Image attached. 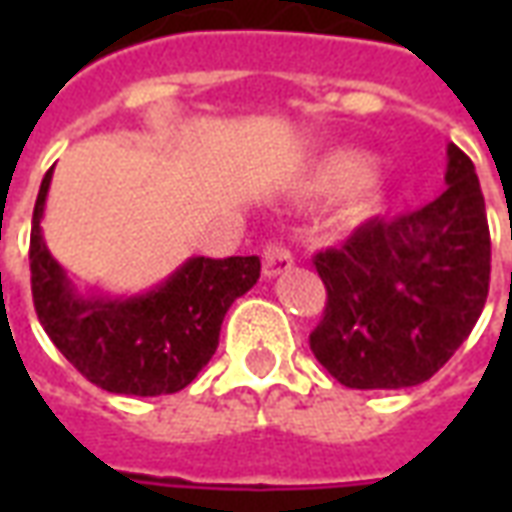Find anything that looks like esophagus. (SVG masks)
<instances>
[{"label": "esophagus", "instance_id": "34e87169", "mask_svg": "<svg viewBox=\"0 0 512 512\" xmlns=\"http://www.w3.org/2000/svg\"><path fill=\"white\" fill-rule=\"evenodd\" d=\"M293 266V252L285 244H266L263 249V274L268 279L279 277L282 271Z\"/></svg>", "mask_w": 512, "mask_h": 512}]
</instances>
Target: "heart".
Listing matches in <instances>:
<instances>
[{
	"label": "heart",
	"instance_id": "b5f03b06",
	"mask_svg": "<svg viewBox=\"0 0 512 512\" xmlns=\"http://www.w3.org/2000/svg\"><path fill=\"white\" fill-rule=\"evenodd\" d=\"M373 169L370 158L365 153H356V150H337V153H329V156L318 158L299 183V191L307 197V200H334L345 191H351L356 183H362L367 178V172ZM378 194L376 186H365V189L356 194L354 200L348 202L345 208V216L351 222H359L370 213L376 211Z\"/></svg>",
	"mask_w": 512,
	"mask_h": 512
}]
</instances>
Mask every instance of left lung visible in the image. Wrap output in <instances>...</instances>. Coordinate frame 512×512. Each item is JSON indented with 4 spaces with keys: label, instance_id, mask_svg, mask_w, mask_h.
<instances>
[{
    "label": "left lung",
    "instance_id": "obj_1",
    "mask_svg": "<svg viewBox=\"0 0 512 512\" xmlns=\"http://www.w3.org/2000/svg\"><path fill=\"white\" fill-rule=\"evenodd\" d=\"M447 189L395 219L373 216L312 257L326 310L310 348L343 386L428 381L472 334L488 299L491 233L472 158L447 147Z\"/></svg>",
    "mask_w": 512,
    "mask_h": 512
}]
</instances>
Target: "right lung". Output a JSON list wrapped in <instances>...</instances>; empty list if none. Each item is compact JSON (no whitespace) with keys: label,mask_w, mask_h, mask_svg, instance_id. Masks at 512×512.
Wrapping results in <instances>:
<instances>
[{"label":"right lung","mask_w":512,"mask_h":512,"mask_svg":"<svg viewBox=\"0 0 512 512\" xmlns=\"http://www.w3.org/2000/svg\"><path fill=\"white\" fill-rule=\"evenodd\" d=\"M51 169L40 183L29 235L32 301L40 326L60 354L106 392L136 397L180 392L216 354L230 304L260 279V257H191L142 296H82L40 233Z\"/></svg>","instance_id":"add662e5"}]
</instances>
